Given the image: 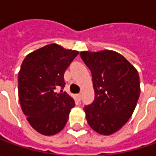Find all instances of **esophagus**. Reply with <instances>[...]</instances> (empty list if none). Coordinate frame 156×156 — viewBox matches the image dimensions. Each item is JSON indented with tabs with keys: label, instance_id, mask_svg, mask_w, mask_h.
<instances>
[{
	"label": "esophagus",
	"instance_id": "1",
	"mask_svg": "<svg viewBox=\"0 0 156 156\" xmlns=\"http://www.w3.org/2000/svg\"><path fill=\"white\" fill-rule=\"evenodd\" d=\"M75 98H76V100H77L78 101H80L81 100V95L80 94H76V95H75Z\"/></svg>",
	"mask_w": 156,
	"mask_h": 156
}]
</instances>
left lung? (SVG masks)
<instances>
[{
	"instance_id": "8db88e82",
	"label": "left lung",
	"mask_w": 156,
	"mask_h": 156,
	"mask_svg": "<svg viewBox=\"0 0 156 156\" xmlns=\"http://www.w3.org/2000/svg\"><path fill=\"white\" fill-rule=\"evenodd\" d=\"M92 74L94 101L84 108L90 128L100 135L117 132L132 116L140 96L138 71L113 50L81 51Z\"/></svg>"
}]
</instances>
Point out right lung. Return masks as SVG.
<instances>
[{
  "instance_id": "obj_1",
  "label": "right lung",
  "mask_w": 156,
  "mask_h": 156,
  "mask_svg": "<svg viewBox=\"0 0 156 156\" xmlns=\"http://www.w3.org/2000/svg\"><path fill=\"white\" fill-rule=\"evenodd\" d=\"M78 54L52 43L29 53L21 63L18 75L21 108L31 127L41 135L62 131L75 107L69 94L55 90L64 87V73Z\"/></svg>"
}]
</instances>
